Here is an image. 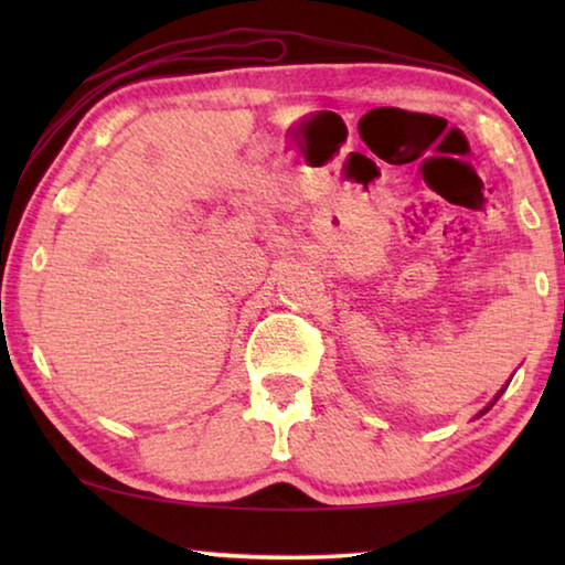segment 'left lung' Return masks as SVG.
Returning a JSON list of instances; mask_svg holds the SVG:
<instances>
[{
  "label": "left lung",
  "mask_w": 565,
  "mask_h": 565,
  "mask_svg": "<svg viewBox=\"0 0 565 565\" xmlns=\"http://www.w3.org/2000/svg\"><path fill=\"white\" fill-rule=\"evenodd\" d=\"M495 398H499V396H495ZM491 408V406H489ZM489 408H486V411H489ZM481 414H483V411H481Z\"/></svg>",
  "instance_id": "left-lung-1"
}]
</instances>
